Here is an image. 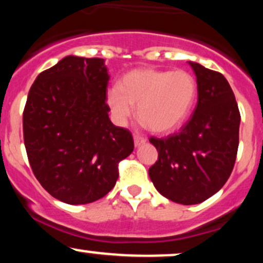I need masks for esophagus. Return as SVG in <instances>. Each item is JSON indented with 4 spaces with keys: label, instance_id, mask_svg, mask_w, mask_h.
Segmentation results:
<instances>
[{
    "label": "esophagus",
    "instance_id": "34e87169",
    "mask_svg": "<svg viewBox=\"0 0 263 263\" xmlns=\"http://www.w3.org/2000/svg\"><path fill=\"white\" fill-rule=\"evenodd\" d=\"M134 142H135V147H140L141 144L146 143V138L137 135V136H135V137H134Z\"/></svg>",
    "mask_w": 263,
    "mask_h": 263
}]
</instances>
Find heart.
<instances>
[{"mask_svg": "<svg viewBox=\"0 0 263 263\" xmlns=\"http://www.w3.org/2000/svg\"><path fill=\"white\" fill-rule=\"evenodd\" d=\"M197 93V81L188 71L141 68L123 75L106 99L117 125L125 126L138 106V119L151 131L170 134L189 116Z\"/></svg>", "mask_w": 263, "mask_h": 263, "instance_id": "heart-1", "label": "heart"}]
</instances>
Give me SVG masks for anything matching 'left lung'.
<instances>
[{
  "mask_svg": "<svg viewBox=\"0 0 263 263\" xmlns=\"http://www.w3.org/2000/svg\"><path fill=\"white\" fill-rule=\"evenodd\" d=\"M198 84V102L180 132L151 137L158 161L148 174L156 189L183 205L199 204L222 188L238 147L240 111L222 74L189 62Z\"/></svg>",
  "mask_w": 263,
  "mask_h": 263,
  "instance_id": "obj_1",
  "label": "left lung"
}]
</instances>
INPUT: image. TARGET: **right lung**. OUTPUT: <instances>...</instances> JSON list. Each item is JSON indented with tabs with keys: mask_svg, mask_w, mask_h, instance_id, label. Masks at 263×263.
Returning a JSON list of instances; mask_svg holds the SVG:
<instances>
[{
	"mask_svg": "<svg viewBox=\"0 0 263 263\" xmlns=\"http://www.w3.org/2000/svg\"><path fill=\"white\" fill-rule=\"evenodd\" d=\"M105 59L68 55L42 71L23 111V137L33 173L63 203H92L119 178L134 151L128 129L108 119Z\"/></svg>",
	"mask_w": 263,
	"mask_h": 263,
	"instance_id": "add662e5",
	"label": "right lung"
}]
</instances>
